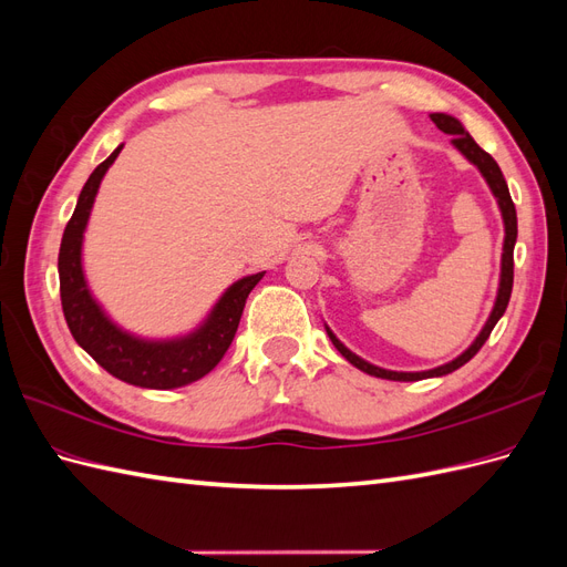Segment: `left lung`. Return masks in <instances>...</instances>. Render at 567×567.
<instances>
[{
  "label": "left lung",
  "mask_w": 567,
  "mask_h": 567,
  "mask_svg": "<svg viewBox=\"0 0 567 567\" xmlns=\"http://www.w3.org/2000/svg\"><path fill=\"white\" fill-rule=\"evenodd\" d=\"M431 120L437 125V130H442L444 134H452L454 140L452 144L466 156L477 169L480 175L485 177V182L489 184L492 194L496 198V203H499V210H502V217H504V252H502V279H499V293H496V302L492 307V315L487 319V323L483 326V331H480V336L473 340V346L461 352L456 359H452L450 364H442L437 369H431V371H388V369H381V367H373L369 362H364L362 357H357L354 352H350L342 342L333 336V331L326 326V333H329L331 342L336 346V350L348 359V362L352 367H357L359 371H364L369 375H375V379H388V381H423V379H433V375H447L452 371H456L458 367H463L466 362H471V359L480 352V348L485 346V340L489 338L492 329L496 326V321H499L506 312L508 307V300H511V290H513V248H516V238H518V217H516V205H513L511 200V194H508V186H506V179L502 175L499 165H496V161L489 156L487 151L480 148L475 144L473 136L463 130V125L458 123L456 117L447 115V113H431Z\"/></svg>",
  "instance_id": "obj_1"
}]
</instances>
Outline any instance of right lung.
<instances>
[{
	"label": "right lung",
	"instance_id": "1",
	"mask_svg": "<svg viewBox=\"0 0 567 567\" xmlns=\"http://www.w3.org/2000/svg\"><path fill=\"white\" fill-rule=\"evenodd\" d=\"M120 151H123V144L90 175L80 192L75 213L65 225L59 250L63 317L78 346L115 379L151 390H173L203 379L219 364L236 336L246 298L257 281L265 277V271L250 274V277L231 284L213 307L208 319L188 336L173 340H146L120 329L92 298L82 271L84 229H87L99 184Z\"/></svg>",
	"mask_w": 567,
	"mask_h": 567
}]
</instances>
